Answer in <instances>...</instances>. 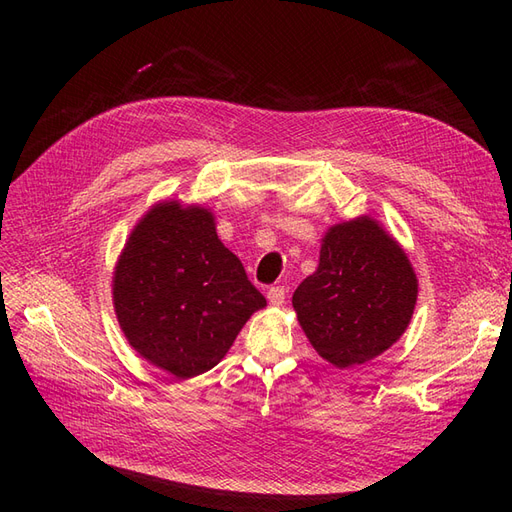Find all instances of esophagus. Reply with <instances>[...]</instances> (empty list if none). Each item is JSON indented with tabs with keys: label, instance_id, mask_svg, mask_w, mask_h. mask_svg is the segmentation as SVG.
<instances>
[{
	"label": "esophagus",
	"instance_id": "obj_1",
	"mask_svg": "<svg viewBox=\"0 0 512 512\" xmlns=\"http://www.w3.org/2000/svg\"><path fill=\"white\" fill-rule=\"evenodd\" d=\"M267 299L271 305H282L286 301V288L284 286H271L267 292Z\"/></svg>",
	"mask_w": 512,
	"mask_h": 512
}]
</instances>
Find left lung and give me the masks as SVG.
Listing matches in <instances>:
<instances>
[{
	"instance_id": "left-lung-1",
	"label": "left lung",
	"mask_w": 512,
	"mask_h": 512,
	"mask_svg": "<svg viewBox=\"0 0 512 512\" xmlns=\"http://www.w3.org/2000/svg\"><path fill=\"white\" fill-rule=\"evenodd\" d=\"M416 294L406 252L363 215L329 228L318 269L294 290L292 305L322 359L348 369L397 342L414 314Z\"/></svg>"
}]
</instances>
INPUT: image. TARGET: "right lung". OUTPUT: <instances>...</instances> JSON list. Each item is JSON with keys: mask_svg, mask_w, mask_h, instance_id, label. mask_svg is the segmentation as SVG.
I'll use <instances>...</instances> for the list:
<instances>
[{"mask_svg": "<svg viewBox=\"0 0 512 512\" xmlns=\"http://www.w3.org/2000/svg\"><path fill=\"white\" fill-rule=\"evenodd\" d=\"M130 346L179 380L218 365L267 299L218 239L213 213L166 200L130 232L113 275Z\"/></svg>", "mask_w": 512, "mask_h": 512, "instance_id": "1", "label": "right lung"}]
</instances>
